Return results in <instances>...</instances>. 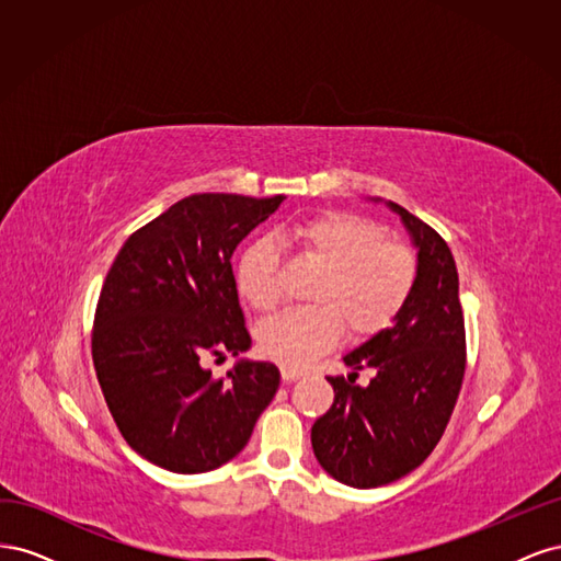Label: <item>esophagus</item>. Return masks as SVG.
<instances>
[{"label": "esophagus", "instance_id": "34e87169", "mask_svg": "<svg viewBox=\"0 0 561 561\" xmlns=\"http://www.w3.org/2000/svg\"><path fill=\"white\" fill-rule=\"evenodd\" d=\"M280 377H283L285 383H293V381H297V379L301 377V371H299V369H293V367H283V369H280Z\"/></svg>", "mask_w": 561, "mask_h": 561}]
</instances>
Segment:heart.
Wrapping results in <instances>:
<instances>
[{
    "label": "heart",
    "instance_id": "1",
    "mask_svg": "<svg viewBox=\"0 0 561 561\" xmlns=\"http://www.w3.org/2000/svg\"><path fill=\"white\" fill-rule=\"evenodd\" d=\"M322 274L309 309L285 311L257 328V348L268 360L301 367L330 351L342 328L348 339H369L393 322L416 285V260L386 231L353 213H320L280 231ZM280 257L271 241H254L236 262V287L254 311L276 309Z\"/></svg>",
    "mask_w": 561,
    "mask_h": 561
}]
</instances>
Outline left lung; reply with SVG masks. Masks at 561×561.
Masks as SVG:
<instances>
[{
	"instance_id": "8db88e82",
	"label": "left lung",
	"mask_w": 561,
	"mask_h": 561,
	"mask_svg": "<svg viewBox=\"0 0 561 561\" xmlns=\"http://www.w3.org/2000/svg\"><path fill=\"white\" fill-rule=\"evenodd\" d=\"M416 248V285L393 325L344 355L353 371L328 377L334 402L311 428L318 463L336 482L371 489L419 468L443 437L466 371L458 271L443 236L393 201ZM378 375L354 383L357 369Z\"/></svg>"
}]
</instances>
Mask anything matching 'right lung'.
I'll return each mask as SVG.
<instances>
[{
    "label": "right lung",
    "instance_id": "obj_1",
    "mask_svg": "<svg viewBox=\"0 0 561 561\" xmlns=\"http://www.w3.org/2000/svg\"><path fill=\"white\" fill-rule=\"evenodd\" d=\"M285 196L194 194L118 250L93 322V365L126 443L180 474L231 461L274 400L276 365L241 358L215 379L208 355L250 348L231 254Z\"/></svg>",
    "mask_w": 561,
    "mask_h": 561
}]
</instances>
